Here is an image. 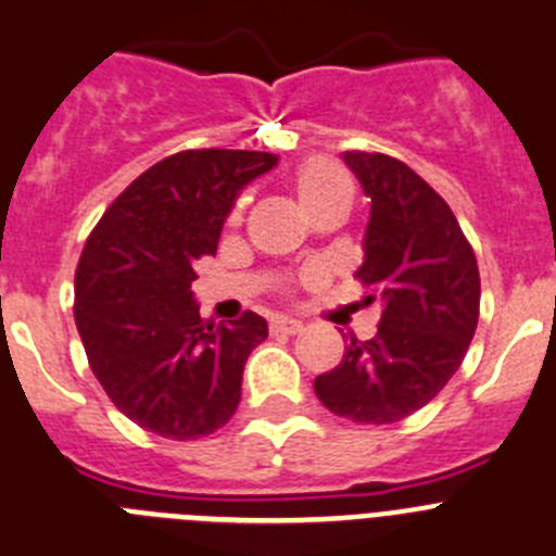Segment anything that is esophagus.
<instances>
[{
	"mask_svg": "<svg viewBox=\"0 0 556 556\" xmlns=\"http://www.w3.org/2000/svg\"><path fill=\"white\" fill-rule=\"evenodd\" d=\"M302 329H304V324L295 318H274L271 320L274 334H299Z\"/></svg>",
	"mask_w": 556,
	"mask_h": 556,
	"instance_id": "esophagus-1",
	"label": "esophagus"
}]
</instances>
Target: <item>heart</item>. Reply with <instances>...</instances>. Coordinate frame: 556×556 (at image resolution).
Masks as SVG:
<instances>
[{"mask_svg":"<svg viewBox=\"0 0 556 556\" xmlns=\"http://www.w3.org/2000/svg\"><path fill=\"white\" fill-rule=\"evenodd\" d=\"M290 189H293L295 200L309 219L318 216L320 211H329V207L349 211L351 202H354V180L340 164L329 159L302 161L295 173L290 175ZM230 222L232 225L241 222V205L232 207Z\"/></svg>","mask_w":556,"mask_h":556,"instance_id":"obj_1","label":"heart"}]
</instances>
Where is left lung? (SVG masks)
Returning <instances> with one entry per match:
<instances>
[{"instance_id": "8db88e82", "label": "left lung", "mask_w": 556, "mask_h": 556, "mask_svg": "<svg viewBox=\"0 0 556 556\" xmlns=\"http://www.w3.org/2000/svg\"><path fill=\"white\" fill-rule=\"evenodd\" d=\"M345 164L372 202L356 279L383 313L372 340L351 337L340 365L315 378V395L351 422H401L464 362L480 318V271L450 205L412 167L365 150H349Z\"/></svg>"}]
</instances>
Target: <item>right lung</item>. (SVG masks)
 Segmentation results:
<instances>
[{
    "mask_svg": "<svg viewBox=\"0 0 556 556\" xmlns=\"http://www.w3.org/2000/svg\"><path fill=\"white\" fill-rule=\"evenodd\" d=\"M277 164L261 150H180L144 169L92 227L76 268L74 318L109 401L164 439L219 430L241 376L268 337L261 315L202 320L191 295L200 257L216 254L238 191Z\"/></svg>",
    "mask_w": 556,
    "mask_h": 556,
    "instance_id": "1",
    "label": "right lung"
}]
</instances>
